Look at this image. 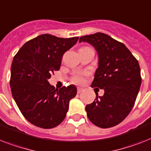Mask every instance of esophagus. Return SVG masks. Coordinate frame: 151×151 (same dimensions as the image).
<instances>
[{"label": "esophagus", "instance_id": "34e87169", "mask_svg": "<svg viewBox=\"0 0 151 151\" xmlns=\"http://www.w3.org/2000/svg\"><path fill=\"white\" fill-rule=\"evenodd\" d=\"M83 88H82V87H78V93H81L82 92V91H83Z\"/></svg>", "mask_w": 151, "mask_h": 151}]
</instances>
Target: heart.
Instances as JSON below:
<instances>
[{
    "instance_id": "heart-1",
    "label": "heart",
    "mask_w": 151,
    "mask_h": 151,
    "mask_svg": "<svg viewBox=\"0 0 151 151\" xmlns=\"http://www.w3.org/2000/svg\"><path fill=\"white\" fill-rule=\"evenodd\" d=\"M84 76H85V73H78L73 77V81L78 83H83L84 81Z\"/></svg>"
}]
</instances>
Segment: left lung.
I'll return each mask as SVG.
<instances>
[{
	"label": "left lung",
	"instance_id": "obj_1",
	"mask_svg": "<svg viewBox=\"0 0 151 151\" xmlns=\"http://www.w3.org/2000/svg\"><path fill=\"white\" fill-rule=\"evenodd\" d=\"M94 47L98 68L91 87L104 89L97 92L92 104L85 107L90 121L101 128H109L122 122L134 107L141 84L140 68L137 59L124 44L103 33L80 37Z\"/></svg>",
	"mask_w": 151,
	"mask_h": 151
}]
</instances>
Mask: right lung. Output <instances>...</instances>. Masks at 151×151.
<instances>
[{
    "label": "right lung",
    "instance_id": "add662e5",
    "mask_svg": "<svg viewBox=\"0 0 151 151\" xmlns=\"http://www.w3.org/2000/svg\"><path fill=\"white\" fill-rule=\"evenodd\" d=\"M78 40V37L60 38L41 35L25 43L14 58L11 93L22 114L32 124L50 129L65 118L77 87L70 85L55 89L48 80L54 70L60 69L63 54Z\"/></svg>",
    "mask_w": 151,
    "mask_h": 151
}]
</instances>
